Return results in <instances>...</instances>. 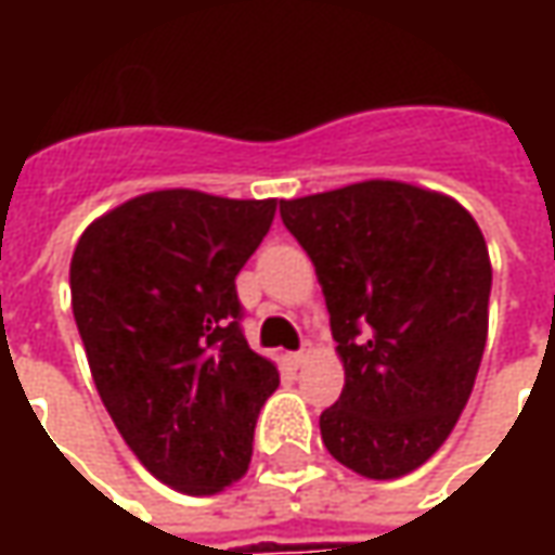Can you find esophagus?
I'll use <instances>...</instances> for the list:
<instances>
[{
	"label": "esophagus",
	"instance_id": "obj_1",
	"mask_svg": "<svg viewBox=\"0 0 555 555\" xmlns=\"http://www.w3.org/2000/svg\"><path fill=\"white\" fill-rule=\"evenodd\" d=\"M309 354H311L309 346H306V349H299V352H289L287 354V364H289V367H302V364L309 361Z\"/></svg>",
	"mask_w": 555,
	"mask_h": 555
}]
</instances>
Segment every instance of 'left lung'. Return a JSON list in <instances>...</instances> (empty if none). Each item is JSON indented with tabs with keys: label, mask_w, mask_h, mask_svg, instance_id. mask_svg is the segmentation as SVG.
<instances>
[{
	"label": "left lung",
	"mask_w": 555,
	"mask_h": 555,
	"mask_svg": "<svg viewBox=\"0 0 555 555\" xmlns=\"http://www.w3.org/2000/svg\"><path fill=\"white\" fill-rule=\"evenodd\" d=\"M281 219L309 253L346 367L321 438L354 473L398 479L451 436L479 373L491 296L479 224L404 182L281 201Z\"/></svg>",
	"instance_id": "obj_1"
}]
</instances>
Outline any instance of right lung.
Segmentation results:
<instances>
[{
    "label": "right lung",
    "instance_id": "obj_1",
    "mask_svg": "<svg viewBox=\"0 0 555 555\" xmlns=\"http://www.w3.org/2000/svg\"><path fill=\"white\" fill-rule=\"evenodd\" d=\"M278 201L154 191L92 222L74 249V318L98 395L157 479L216 494L253 457L281 383L249 349L237 274Z\"/></svg>",
    "mask_w": 555,
    "mask_h": 555
}]
</instances>
